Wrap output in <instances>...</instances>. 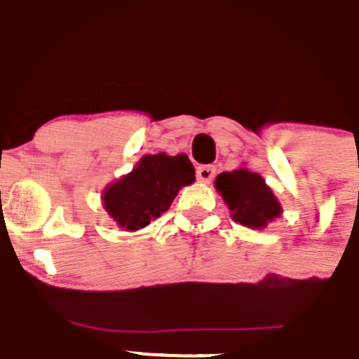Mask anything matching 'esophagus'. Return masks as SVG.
<instances>
[{
	"label": "esophagus",
	"mask_w": 359,
	"mask_h": 359,
	"mask_svg": "<svg viewBox=\"0 0 359 359\" xmlns=\"http://www.w3.org/2000/svg\"><path fill=\"white\" fill-rule=\"evenodd\" d=\"M215 166H198L196 168V179L200 180V182H205L209 184L212 179H215Z\"/></svg>",
	"instance_id": "obj_1"
}]
</instances>
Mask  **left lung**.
I'll return each mask as SVG.
<instances>
[{
    "instance_id": "1",
    "label": "left lung",
    "mask_w": 359,
    "mask_h": 359,
    "mask_svg": "<svg viewBox=\"0 0 359 359\" xmlns=\"http://www.w3.org/2000/svg\"><path fill=\"white\" fill-rule=\"evenodd\" d=\"M216 191L231 209V218L248 229H264L280 218L283 208L272 187L263 177L248 168L219 173L215 180Z\"/></svg>"
}]
</instances>
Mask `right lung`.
Returning <instances> with one entry per match:
<instances>
[{"mask_svg":"<svg viewBox=\"0 0 359 359\" xmlns=\"http://www.w3.org/2000/svg\"><path fill=\"white\" fill-rule=\"evenodd\" d=\"M193 182L195 168L186 154L144 156L130 173L103 189V209L119 229L135 232L166 212L180 189Z\"/></svg>","mask_w":359,"mask_h":359,"instance_id":"1","label":"right lung"}]
</instances>
